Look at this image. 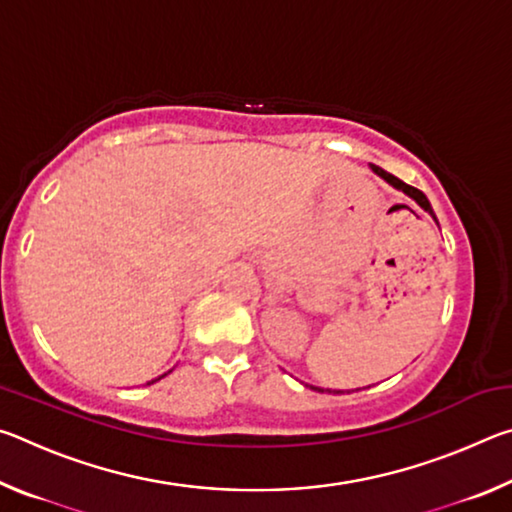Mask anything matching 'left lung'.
<instances>
[{
	"instance_id": "1",
	"label": "left lung",
	"mask_w": 512,
	"mask_h": 512,
	"mask_svg": "<svg viewBox=\"0 0 512 512\" xmlns=\"http://www.w3.org/2000/svg\"><path fill=\"white\" fill-rule=\"evenodd\" d=\"M370 169H372V171H375L379 178H384L388 185H393L395 189H400V192H404L406 196H411V198H413V201H415V203H418V205L422 207V210H424V212H429V214L433 216V221H436V223H438V219H436V214H433V210H431V203H429V198H427V196H424V194L420 192V189H415V187H411V185H406V183H402V180H400V178H395V176H393V173H388V171H384V169H381V167H377V164H370ZM311 388H314V386H311ZM316 391H320V393H325V391H323V388H316ZM329 393H332V391H329ZM336 393H341V391H336Z\"/></svg>"
}]
</instances>
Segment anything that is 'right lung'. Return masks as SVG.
<instances>
[{
  "label": "right lung",
  "instance_id": "right-lung-1",
  "mask_svg": "<svg viewBox=\"0 0 512 512\" xmlns=\"http://www.w3.org/2000/svg\"><path fill=\"white\" fill-rule=\"evenodd\" d=\"M164 375H167V372H164ZM164 375H162V377H164ZM162 377H158V379H162ZM158 379H153V381H158ZM153 381H149V384H153Z\"/></svg>",
  "mask_w": 512,
  "mask_h": 512
}]
</instances>
